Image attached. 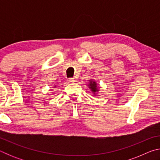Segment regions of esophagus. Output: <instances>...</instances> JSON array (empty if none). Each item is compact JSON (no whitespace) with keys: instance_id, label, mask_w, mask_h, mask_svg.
I'll list each match as a JSON object with an SVG mask.
<instances>
[{"instance_id":"esophagus-1","label":"esophagus","mask_w":160,"mask_h":160,"mask_svg":"<svg viewBox=\"0 0 160 160\" xmlns=\"http://www.w3.org/2000/svg\"><path fill=\"white\" fill-rule=\"evenodd\" d=\"M68 82H75V78H68Z\"/></svg>"}]
</instances>
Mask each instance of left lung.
Listing matches in <instances>:
<instances>
[{"label":"left lung","mask_w":160,"mask_h":160,"mask_svg":"<svg viewBox=\"0 0 160 160\" xmlns=\"http://www.w3.org/2000/svg\"><path fill=\"white\" fill-rule=\"evenodd\" d=\"M89 88H90L92 90V92H93L94 93L98 92V89H97V84L96 83L95 81H94L92 80H90V84H89Z\"/></svg>","instance_id":"left-lung-1"}]
</instances>
